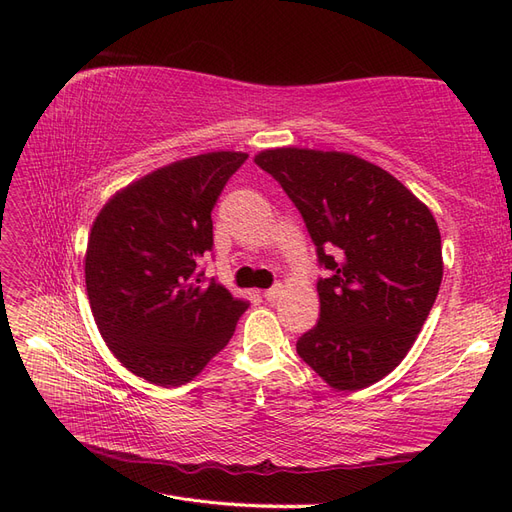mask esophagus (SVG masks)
Masks as SVG:
<instances>
[{
    "instance_id": "obj_1",
    "label": "esophagus",
    "mask_w": 512,
    "mask_h": 512,
    "mask_svg": "<svg viewBox=\"0 0 512 512\" xmlns=\"http://www.w3.org/2000/svg\"><path fill=\"white\" fill-rule=\"evenodd\" d=\"M282 284H275L273 288H269V290H265V292H262V297H265L267 301H275L277 297H280V294H282Z\"/></svg>"
}]
</instances>
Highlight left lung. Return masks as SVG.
Here are the masks:
<instances>
[{
    "label": "left lung",
    "instance_id": "obj_1",
    "mask_svg": "<svg viewBox=\"0 0 512 512\" xmlns=\"http://www.w3.org/2000/svg\"><path fill=\"white\" fill-rule=\"evenodd\" d=\"M299 209L316 245L320 320L301 359L339 391L404 361L442 282L440 230L404 183L350 153L269 149L254 160Z\"/></svg>",
    "mask_w": 512,
    "mask_h": 512
}]
</instances>
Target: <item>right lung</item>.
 Here are the masks:
<instances>
[{
	"instance_id": "right-lung-1",
	"label": "right lung",
	"mask_w": 512,
	"mask_h": 512,
	"mask_svg": "<svg viewBox=\"0 0 512 512\" xmlns=\"http://www.w3.org/2000/svg\"><path fill=\"white\" fill-rule=\"evenodd\" d=\"M245 160L218 151L153 170L108 200L91 228V312L123 367L151 384L198 376L247 309L200 269L213 250L211 211Z\"/></svg>"
}]
</instances>
